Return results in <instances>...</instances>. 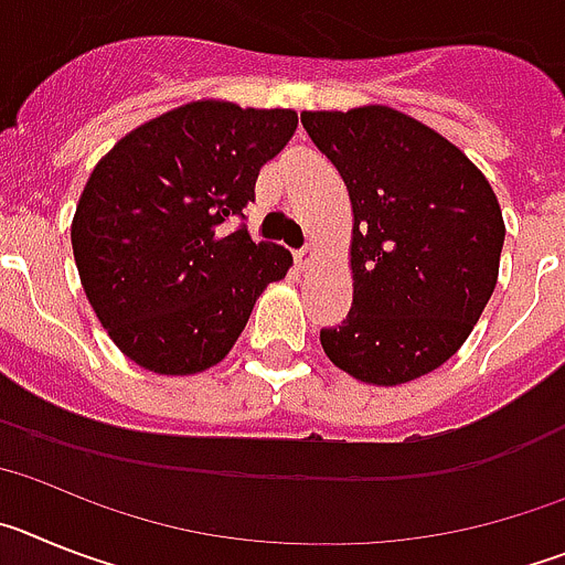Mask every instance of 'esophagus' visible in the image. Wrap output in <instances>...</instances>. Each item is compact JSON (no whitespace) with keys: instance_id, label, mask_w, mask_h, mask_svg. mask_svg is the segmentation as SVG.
Masks as SVG:
<instances>
[{"instance_id":"34e87169","label":"esophagus","mask_w":565,"mask_h":565,"mask_svg":"<svg viewBox=\"0 0 565 565\" xmlns=\"http://www.w3.org/2000/svg\"><path fill=\"white\" fill-rule=\"evenodd\" d=\"M313 259H317V252H313V246H306L302 252H297L299 271H308V268L313 266Z\"/></svg>"}]
</instances>
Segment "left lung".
I'll return each instance as SVG.
<instances>
[{
    "label": "left lung",
    "instance_id": "left-lung-1",
    "mask_svg": "<svg viewBox=\"0 0 565 565\" xmlns=\"http://www.w3.org/2000/svg\"><path fill=\"white\" fill-rule=\"evenodd\" d=\"M353 209V306L319 331L339 371L396 387L441 367L495 291L503 214L481 169L402 109H306Z\"/></svg>",
    "mask_w": 565,
    "mask_h": 565
}]
</instances>
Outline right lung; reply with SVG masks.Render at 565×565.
I'll return each mask as SVG.
<instances>
[{
    "label": "right lung",
    "mask_w": 565,
    "mask_h": 565,
    "mask_svg": "<svg viewBox=\"0 0 565 565\" xmlns=\"http://www.w3.org/2000/svg\"><path fill=\"white\" fill-rule=\"evenodd\" d=\"M297 124L294 109L201 98L135 127L89 172L73 257L98 322L138 367L194 376L223 362L259 294L294 266L226 223Z\"/></svg>",
    "instance_id": "add662e5"
}]
</instances>
